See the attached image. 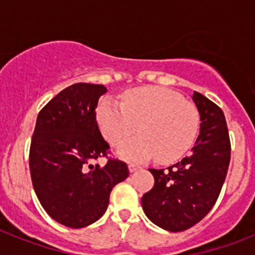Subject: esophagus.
<instances>
[{
  "label": "esophagus",
  "instance_id": "esophagus-1",
  "mask_svg": "<svg viewBox=\"0 0 255 255\" xmlns=\"http://www.w3.org/2000/svg\"><path fill=\"white\" fill-rule=\"evenodd\" d=\"M138 170H140V167H139V166H136V164H131V163L129 164L130 172H135V171H138Z\"/></svg>",
  "mask_w": 255,
  "mask_h": 255
}]
</instances>
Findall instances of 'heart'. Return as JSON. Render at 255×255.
Here are the masks:
<instances>
[{"instance_id": "heart-1", "label": "heart", "mask_w": 255, "mask_h": 255, "mask_svg": "<svg viewBox=\"0 0 255 255\" xmlns=\"http://www.w3.org/2000/svg\"><path fill=\"white\" fill-rule=\"evenodd\" d=\"M96 119L103 138L120 145L135 131L139 136L117 149L120 158L143 162L157 157L161 163L181 158L199 131V112L179 93L163 87H144L130 91L123 103L105 97L97 106Z\"/></svg>"}]
</instances>
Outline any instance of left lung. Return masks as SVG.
I'll list each match as a JSON object with an SVG mask.
<instances>
[{
	"label": "left lung",
	"mask_w": 255,
	"mask_h": 255,
	"mask_svg": "<svg viewBox=\"0 0 255 255\" xmlns=\"http://www.w3.org/2000/svg\"><path fill=\"white\" fill-rule=\"evenodd\" d=\"M191 98L200 116L199 135L191 154L167 168H149L154 186L141 198L145 216L172 233L194 226L215 206L231 155L222 110L198 92Z\"/></svg>",
	"instance_id": "1"
}]
</instances>
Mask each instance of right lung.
Here are the masks:
<instances>
[{
    "mask_svg": "<svg viewBox=\"0 0 255 255\" xmlns=\"http://www.w3.org/2000/svg\"><path fill=\"white\" fill-rule=\"evenodd\" d=\"M101 84L78 83L61 91L38 114L29 168L38 200L56 222L82 229L105 215L114 186L129 176L126 163L92 164L110 149L96 119Z\"/></svg>",
    "mask_w": 255,
    "mask_h": 255,
    "instance_id": "1",
    "label": "right lung"
}]
</instances>
